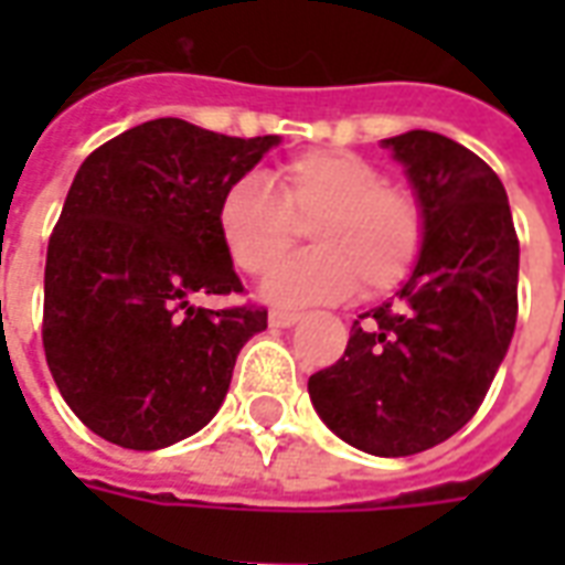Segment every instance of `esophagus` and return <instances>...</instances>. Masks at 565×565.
Segmentation results:
<instances>
[{"label":"esophagus","mask_w":565,"mask_h":565,"mask_svg":"<svg viewBox=\"0 0 565 565\" xmlns=\"http://www.w3.org/2000/svg\"><path fill=\"white\" fill-rule=\"evenodd\" d=\"M299 318H302L299 311H287V308H271L269 311L271 327H294Z\"/></svg>","instance_id":"esophagus-1"}]
</instances>
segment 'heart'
<instances>
[{"label": "heart", "mask_w": 565, "mask_h": 565, "mask_svg": "<svg viewBox=\"0 0 565 565\" xmlns=\"http://www.w3.org/2000/svg\"><path fill=\"white\" fill-rule=\"evenodd\" d=\"M271 185L245 174L223 190L217 233L235 269L266 278L294 254L302 230L315 250L266 287L278 302L342 299L396 290L415 271L426 242L424 202L393 184L379 162L354 150H306L284 160Z\"/></svg>", "instance_id": "heart-1"}]
</instances>
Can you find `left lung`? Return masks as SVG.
Returning <instances> with one entry per match:
<instances>
[{"label":"left lung","mask_w":565,"mask_h":565,"mask_svg":"<svg viewBox=\"0 0 565 565\" xmlns=\"http://www.w3.org/2000/svg\"><path fill=\"white\" fill-rule=\"evenodd\" d=\"M426 211L424 254L396 302L360 315L342 360L308 379L348 445L408 457L472 420L518 320V233L497 172L438 132L384 139Z\"/></svg>","instance_id":"8db88e82"}]
</instances>
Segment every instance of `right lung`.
<instances>
[{
  "mask_svg": "<svg viewBox=\"0 0 565 565\" xmlns=\"http://www.w3.org/2000/svg\"><path fill=\"white\" fill-rule=\"evenodd\" d=\"M278 136L148 120L81 162L47 242L42 342L68 408L105 441L157 450L217 415L263 306L196 308L245 287L217 205Z\"/></svg>",
  "mask_w": 565,
  "mask_h": 565,
  "instance_id": "right-lung-1",
  "label": "right lung"
}]
</instances>
